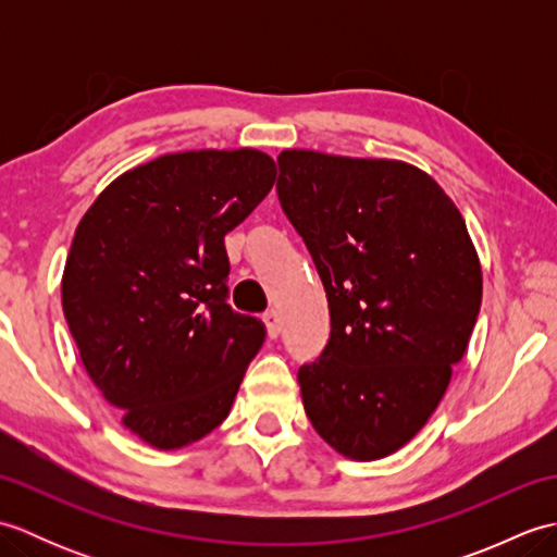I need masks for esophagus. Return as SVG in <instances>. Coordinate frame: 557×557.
Returning a JSON list of instances; mask_svg holds the SVG:
<instances>
[{
	"instance_id": "obj_1",
	"label": "esophagus",
	"mask_w": 557,
	"mask_h": 557,
	"mask_svg": "<svg viewBox=\"0 0 557 557\" xmlns=\"http://www.w3.org/2000/svg\"><path fill=\"white\" fill-rule=\"evenodd\" d=\"M263 321H265V325H268V335L275 339V337H280V333H282V321H280V313L275 311V309H270L265 315H263Z\"/></svg>"
}]
</instances>
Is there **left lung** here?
<instances>
[{"instance_id": "1", "label": "left lung", "mask_w": 557, "mask_h": 557, "mask_svg": "<svg viewBox=\"0 0 557 557\" xmlns=\"http://www.w3.org/2000/svg\"><path fill=\"white\" fill-rule=\"evenodd\" d=\"M277 196L325 287L330 339L299 369L306 417L349 459H381L441 405L481 309L457 206L397 160L282 150Z\"/></svg>"}]
</instances>
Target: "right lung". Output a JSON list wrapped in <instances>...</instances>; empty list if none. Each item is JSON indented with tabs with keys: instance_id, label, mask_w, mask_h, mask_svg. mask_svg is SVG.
I'll return each mask as SVG.
<instances>
[{
	"instance_id": "1",
	"label": "right lung",
	"mask_w": 557,
	"mask_h": 557,
	"mask_svg": "<svg viewBox=\"0 0 557 557\" xmlns=\"http://www.w3.org/2000/svg\"><path fill=\"white\" fill-rule=\"evenodd\" d=\"M253 148L172 152L124 172L78 222L62 306L90 381L158 449L227 419L265 325L227 304L224 234L275 184Z\"/></svg>"
}]
</instances>
